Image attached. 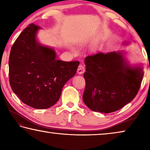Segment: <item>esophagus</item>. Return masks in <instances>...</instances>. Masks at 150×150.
Masks as SVG:
<instances>
[{
	"mask_svg": "<svg viewBox=\"0 0 150 150\" xmlns=\"http://www.w3.org/2000/svg\"><path fill=\"white\" fill-rule=\"evenodd\" d=\"M84 70H85L84 66L82 64H80L79 68H78L77 73L79 74H83L84 72Z\"/></svg>",
	"mask_w": 150,
	"mask_h": 150,
	"instance_id": "1",
	"label": "esophagus"
}]
</instances>
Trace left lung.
Returning a JSON list of instances; mask_svg holds the SVG:
<instances>
[{
  "label": "left lung",
  "mask_w": 150,
  "mask_h": 150,
  "mask_svg": "<svg viewBox=\"0 0 150 150\" xmlns=\"http://www.w3.org/2000/svg\"><path fill=\"white\" fill-rule=\"evenodd\" d=\"M84 62L86 86L82 98L91 110L111 113L135 97L144 71L142 66H130L122 51L97 53L87 56Z\"/></svg>",
  "instance_id": "1"
}]
</instances>
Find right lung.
I'll use <instances>...</instances> for the list:
<instances>
[{
  "instance_id": "add662e5",
  "label": "right lung",
  "mask_w": 150,
  "mask_h": 150,
  "mask_svg": "<svg viewBox=\"0 0 150 150\" xmlns=\"http://www.w3.org/2000/svg\"><path fill=\"white\" fill-rule=\"evenodd\" d=\"M38 25L30 24L19 34L10 52L11 87L26 105L46 109L59 100L64 84L75 75L80 62L56 59L53 49L36 41Z\"/></svg>"
}]
</instances>
